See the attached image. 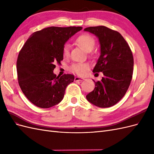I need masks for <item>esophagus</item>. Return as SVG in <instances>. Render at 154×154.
<instances>
[{"label": "esophagus", "instance_id": "1", "mask_svg": "<svg viewBox=\"0 0 154 154\" xmlns=\"http://www.w3.org/2000/svg\"><path fill=\"white\" fill-rule=\"evenodd\" d=\"M84 80H85V79L83 78H80V77H78V76H76V77H75V78H74V80H75L76 82H77V81H83Z\"/></svg>", "mask_w": 154, "mask_h": 154}]
</instances>
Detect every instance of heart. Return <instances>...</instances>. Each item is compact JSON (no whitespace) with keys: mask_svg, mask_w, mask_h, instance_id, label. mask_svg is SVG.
Here are the masks:
<instances>
[{"mask_svg":"<svg viewBox=\"0 0 154 154\" xmlns=\"http://www.w3.org/2000/svg\"><path fill=\"white\" fill-rule=\"evenodd\" d=\"M76 42L87 52H91L94 49L95 45L94 39L88 34H83L79 36L76 40ZM69 49L70 46L68 44H66L63 45L62 49V56L64 58H67L69 57ZM88 68H89V66L88 64L78 63L72 64L70 67V70L79 76H83L87 73Z\"/></svg>","mask_w":154,"mask_h":154,"instance_id":"b5f03b06","label":"heart"}]
</instances>
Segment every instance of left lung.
Segmentation results:
<instances>
[{
  "label": "left lung",
  "instance_id": "left-lung-1",
  "mask_svg": "<svg viewBox=\"0 0 154 154\" xmlns=\"http://www.w3.org/2000/svg\"><path fill=\"white\" fill-rule=\"evenodd\" d=\"M84 31L94 34L99 39L101 53L92 72H102L104 75L101 81L93 80L95 88L86 98L101 108L112 106L122 99L132 80V51L118 31L103 26L87 27Z\"/></svg>",
  "mask_w": 154,
  "mask_h": 154
}]
</instances>
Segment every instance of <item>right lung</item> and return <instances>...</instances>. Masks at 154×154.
Listing matches in <instances>:
<instances>
[{
  "label": "right lung",
  "instance_id": "1",
  "mask_svg": "<svg viewBox=\"0 0 154 154\" xmlns=\"http://www.w3.org/2000/svg\"><path fill=\"white\" fill-rule=\"evenodd\" d=\"M82 27H49L33 32L18 54L17 69L18 84L32 104L48 109L58 104L67 86L74 80L72 74L57 76L55 64L63 60L62 49Z\"/></svg>",
  "mask_w": 154,
  "mask_h": 154
}]
</instances>
